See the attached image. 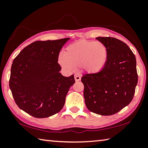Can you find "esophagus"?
I'll list each match as a JSON object with an SVG mask.
<instances>
[{
    "label": "esophagus",
    "mask_w": 148,
    "mask_h": 148,
    "mask_svg": "<svg viewBox=\"0 0 148 148\" xmlns=\"http://www.w3.org/2000/svg\"><path fill=\"white\" fill-rule=\"evenodd\" d=\"M74 78H75V80H76V82H78L80 79H81V77L77 76V75H75Z\"/></svg>",
    "instance_id": "34e87169"
}]
</instances>
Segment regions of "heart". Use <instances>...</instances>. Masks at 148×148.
Segmentation results:
<instances>
[{
  "label": "heart",
  "instance_id": "1",
  "mask_svg": "<svg viewBox=\"0 0 148 148\" xmlns=\"http://www.w3.org/2000/svg\"><path fill=\"white\" fill-rule=\"evenodd\" d=\"M108 60V50L104 43L79 40L69 45L58 61L66 69L82 66L87 74H95L104 69Z\"/></svg>",
  "mask_w": 148,
  "mask_h": 148
}]
</instances>
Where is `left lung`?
I'll return each mask as SVG.
<instances>
[{"label":"left lung","mask_w":148,"mask_h":148,"mask_svg":"<svg viewBox=\"0 0 148 148\" xmlns=\"http://www.w3.org/2000/svg\"><path fill=\"white\" fill-rule=\"evenodd\" d=\"M106 45L108 60L95 74H84V96L89 111L101 116L116 114L133 99L138 83L136 57L123 42L112 37H97Z\"/></svg>","instance_id":"1"}]
</instances>
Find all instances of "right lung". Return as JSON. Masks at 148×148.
<instances>
[{"instance_id": "1", "label": "right lung", "mask_w": 148, "mask_h": 148, "mask_svg": "<svg viewBox=\"0 0 148 148\" xmlns=\"http://www.w3.org/2000/svg\"><path fill=\"white\" fill-rule=\"evenodd\" d=\"M70 38L36 41L25 47L14 59L9 86L20 109L36 118L48 117L61 111L74 75L60 73L58 57Z\"/></svg>"}]
</instances>
